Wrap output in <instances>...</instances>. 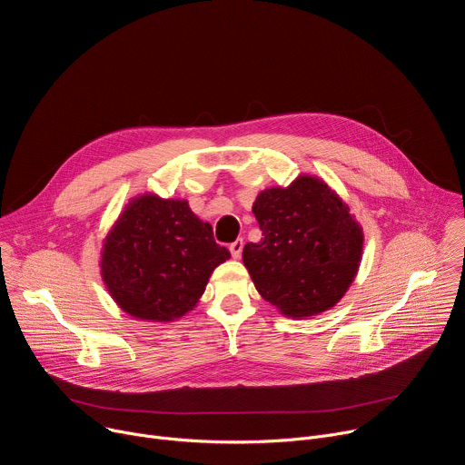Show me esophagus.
Instances as JSON below:
<instances>
[{"instance_id": "esophagus-1", "label": "esophagus", "mask_w": 465, "mask_h": 465, "mask_svg": "<svg viewBox=\"0 0 465 465\" xmlns=\"http://www.w3.org/2000/svg\"><path fill=\"white\" fill-rule=\"evenodd\" d=\"M230 252L233 257H239L241 252H242V239H235L232 244H230Z\"/></svg>"}]
</instances>
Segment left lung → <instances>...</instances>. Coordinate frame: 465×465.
Here are the masks:
<instances>
[{
  "mask_svg": "<svg viewBox=\"0 0 465 465\" xmlns=\"http://www.w3.org/2000/svg\"><path fill=\"white\" fill-rule=\"evenodd\" d=\"M253 215L262 237L242 250L259 294L289 316L333 307L357 272L362 232L323 182L300 176L259 193Z\"/></svg>",
  "mask_w": 465,
  "mask_h": 465,
  "instance_id": "8db88e82",
  "label": "left lung"
}]
</instances>
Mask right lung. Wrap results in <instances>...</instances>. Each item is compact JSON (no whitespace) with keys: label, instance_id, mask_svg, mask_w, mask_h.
<instances>
[{"label":"right lung","instance_id":"1","mask_svg":"<svg viewBox=\"0 0 465 465\" xmlns=\"http://www.w3.org/2000/svg\"><path fill=\"white\" fill-rule=\"evenodd\" d=\"M230 257L187 203L143 194L128 204L106 237L101 271L123 311L167 322L193 309L213 269Z\"/></svg>","mask_w":465,"mask_h":465}]
</instances>
